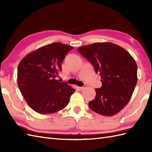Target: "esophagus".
Listing matches in <instances>:
<instances>
[{
  "instance_id": "34e87169",
  "label": "esophagus",
  "mask_w": 152,
  "mask_h": 152,
  "mask_svg": "<svg viewBox=\"0 0 152 152\" xmlns=\"http://www.w3.org/2000/svg\"><path fill=\"white\" fill-rule=\"evenodd\" d=\"M86 86H82V87H79V89H80V90H82V89H84V88H86Z\"/></svg>"
}]
</instances>
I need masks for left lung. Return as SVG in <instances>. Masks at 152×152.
Instances as JSON below:
<instances>
[{
	"mask_svg": "<svg viewBox=\"0 0 152 152\" xmlns=\"http://www.w3.org/2000/svg\"><path fill=\"white\" fill-rule=\"evenodd\" d=\"M80 53L101 76L102 86L89 106L98 114L111 116L120 112L131 99L137 83V65L124 48L110 42H97L78 48Z\"/></svg>",
	"mask_w": 152,
	"mask_h": 152,
	"instance_id": "8db88e82",
	"label": "left lung"
}]
</instances>
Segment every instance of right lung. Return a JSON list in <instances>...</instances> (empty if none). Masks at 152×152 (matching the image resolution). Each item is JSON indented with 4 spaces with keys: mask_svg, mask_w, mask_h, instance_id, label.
<instances>
[{
    "mask_svg": "<svg viewBox=\"0 0 152 152\" xmlns=\"http://www.w3.org/2000/svg\"><path fill=\"white\" fill-rule=\"evenodd\" d=\"M72 46L54 42L28 53L19 63L18 84L30 107L48 114L65 108L75 89L57 80L61 63Z\"/></svg>",
    "mask_w": 152,
    "mask_h": 152,
    "instance_id": "right-lung-1",
    "label": "right lung"
}]
</instances>
